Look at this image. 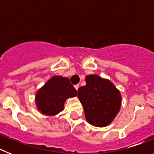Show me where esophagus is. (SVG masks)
Masks as SVG:
<instances>
[{
  "instance_id": "34e87169",
  "label": "esophagus",
  "mask_w": 154,
  "mask_h": 154,
  "mask_svg": "<svg viewBox=\"0 0 154 154\" xmlns=\"http://www.w3.org/2000/svg\"><path fill=\"white\" fill-rule=\"evenodd\" d=\"M79 87V84H78V85H75V89L76 90H78Z\"/></svg>"
}]
</instances>
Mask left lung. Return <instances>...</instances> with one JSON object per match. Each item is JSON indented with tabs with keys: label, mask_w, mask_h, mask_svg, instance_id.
Returning <instances> with one entry per match:
<instances>
[{
	"label": "left lung",
	"mask_w": 154,
	"mask_h": 154,
	"mask_svg": "<svg viewBox=\"0 0 154 154\" xmlns=\"http://www.w3.org/2000/svg\"><path fill=\"white\" fill-rule=\"evenodd\" d=\"M86 85L78 89V97L83 106L87 122L98 127L109 124L119 112L121 95L109 80L96 75L85 78Z\"/></svg>",
	"instance_id": "8db88e82"
}]
</instances>
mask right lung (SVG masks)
Masks as SVG:
<instances>
[{"label": "right lung", "instance_id": "obj_1", "mask_svg": "<svg viewBox=\"0 0 154 154\" xmlns=\"http://www.w3.org/2000/svg\"><path fill=\"white\" fill-rule=\"evenodd\" d=\"M77 95L68 78L53 76L36 94V104L38 110L45 115L54 116L62 111L67 98Z\"/></svg>", "mask_w": 154, "mask_h": 154}]
</instances>
